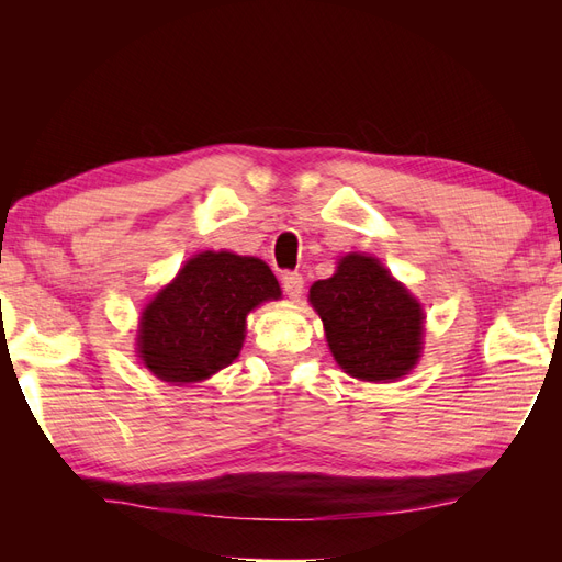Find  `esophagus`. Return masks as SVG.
<instances>
[{
  "label": "esophagus",
  "instance_id": "34e87169",
  "mask_svg": "<svg viewBox=\"0 0 562 562\" xmlns=\"http://www.w3.org/2000/svg\"><path fill=\"white\" fill-rule=\"evenodd\" d=\"M281 283H283L285 295L291 300H297L302 295L304 279H302V274H297V271H285V274L281 277Z\"/></svg>",
  "mask_w": 562,
  "mask_h": 562
}]
</instances>
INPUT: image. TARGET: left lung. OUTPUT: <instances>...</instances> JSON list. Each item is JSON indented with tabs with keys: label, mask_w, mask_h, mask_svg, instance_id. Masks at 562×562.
Returning a JSON list of instances; mask_svg holds the SVG:
<instances>
[{
	"label": "left lung",
	"mask_w": 562,
	"mask_h": 562,
	"mask_svg": "<svg viewBox=\"0 0 562 562\" xmlns=\"http://www.w3.org/2000/svg\"><path fill=\"white\" fill-rule=\"evenodd\" d=\"M310 300L335 361L366 382L407 375L422 349L419 302L368 255H347L337 274L316 281Z\"/></svg>",
	"instance_id": "obj_1"
}]
</instances>
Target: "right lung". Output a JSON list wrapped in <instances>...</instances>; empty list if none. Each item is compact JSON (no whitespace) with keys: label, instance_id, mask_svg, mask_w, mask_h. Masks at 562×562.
<instances>
[{"label":"right lung","instance_id":"right-lung-1","mask_svg":"<svg viewBox=\"0 0 562 562\" xmlns=\"http://www.w3.org/2000/svg\"><path fill=\"white\" fill-rule=\"evenodd\" d=\"M279 295L262 260L199 252L143 312L140 359L164 382L206 380L239 356L248 312Z\"/></svg>","mask_w":562,"mask_h":562}]
</instances>
